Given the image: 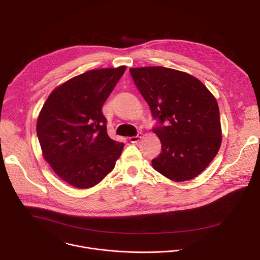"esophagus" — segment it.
Here are the masks:
<instances>
[{"label":"esophagus","instance_id":"34e87169","mask_svg":"<svg viewBox=\"0 0 260 260\" xmlns=\"http://www.w3.org/2000/svg\"><path fill=\"white\" fill-rule=\"evenodd\" d=\"M142 138V134H138L137 136H135V137H131V138H128V141L131 142V143H137V142H139V140Z\"/></svg>","mask_w":260,"mask_h":260}]
</instances>
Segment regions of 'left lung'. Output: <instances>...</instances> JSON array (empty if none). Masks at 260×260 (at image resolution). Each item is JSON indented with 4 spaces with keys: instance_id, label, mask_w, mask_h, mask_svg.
I'll return each instance as SVG.
<instances>
[{
    "instance_id": "obj_1",
    "label": "left lung",
    "mask_w": 260,
    "mask_h": 260,
    "mask_svg": "<svg viewBox=\"0 0 260 260\" xmlns=\"http://www.w3.org/2000/svg\"><path fill=\"white\" fill-rule=\"evenodd\" d=\"M133 80L156 121L153 132L161 143L152 167L182 182L201 174L221 145L216 99L197 78L164 67L129 69Z\"/></svg>"
}]
</instances>
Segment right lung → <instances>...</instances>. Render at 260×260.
Segmentation results:
<instances>
[{"mask_svg": "<svg viewBox=\"0 0 260 260\" xmlns=\"http://www.w3.org/2000/svg\"><path fill=\"white\" fill-rule=\"evenodd\" d=\"M125 67L91 70L55 88L37 121L45 160L76 188L100 183L115 167L123 143L110 139L102 107Z\"/></svg>", "mask_w": 260, "mask_h": 260, "instance_id": "obj_1", "label": "right lung"}]
</instances>
